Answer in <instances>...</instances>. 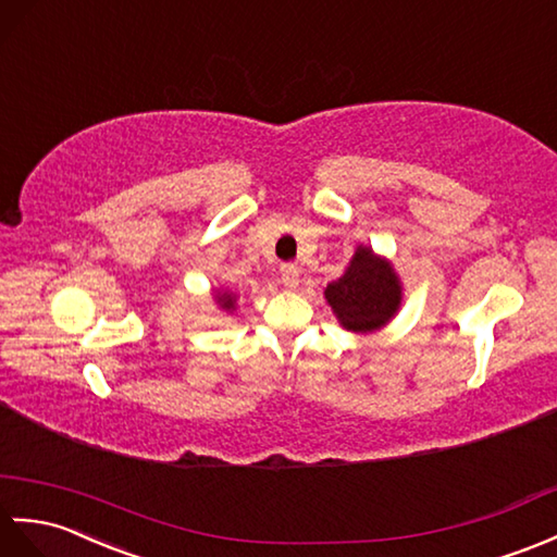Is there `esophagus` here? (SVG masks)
Returning a JSON list of instances; mask_svg holds the SVG:
<instances>
[{
  "label": "esophagus",
  "mask_w": 557,
  "mask_h": 557,
  "mask_svg": "<svg viewBox=\"0 0 557 557\" xmlns=\"http://www.w3.org/2000/svg\"><path fill=\"white\" fill-rule=\"evenodd\" d=\"M281 281H283V286L295 290L300 286V269L295 264H283L281 267Z\"/></svg>",
  "instance_id": "34e87169"
}]
</instances>
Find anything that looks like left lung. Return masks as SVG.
Masks as SVG:
<instances>
[{"label":"left lung","instance_id":"1","mask_svg":"<svg viewBox=\"0 0 557 557\" xmlns=\"http://www.w3.org/2000/svg\"><path fill=\"white\" fill-rule=\"evenodd\" d=\"M324 298L345 331L374 333L398 314L403 283L386 257L360 243L343 276L326 286Z\"/></svg>","mask_w":557,"mask_h":557}]
</instances>
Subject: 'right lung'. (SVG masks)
Masks as SVG:
<instances>
[{"label": "right lung", "mask_w": 557, "mask_h": 557, "mask_svg": "<svg viewBox=\"0 0 557 557\" xmlns=\"http://www.w3.org/2000/svg\"><path fill=\"white\" fill-rule=\"evenodd\" d=\"M212 295H214V302H216L219 310L231 312V314L238 310V295L233 293V290H228V288H219V290H214Z\"/></svg>", "instance_id": "obj_1"}]
</instances>
